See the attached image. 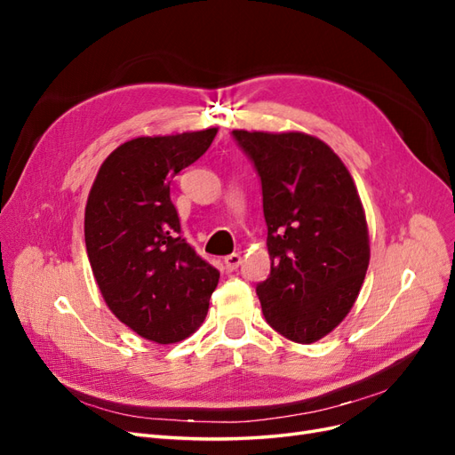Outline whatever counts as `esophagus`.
Wrapping results in <instances>:
<instances>
[{"label": "esophagus", "instance_id": "obj_1", "mask_svg": "<svg viewBox=\"0 0 455 455\" xmlns=\"http://www.w3.org/2000/svg\"><path fill=\"white\" fill-rule=\"evenodd\" d=\"M241 261H243L241 254H229V256L224 258V267H226L228 273H231V271H235L241 266Z\"/></svg>", "mask_w": 455, "mask_h": 455}]
</instances>
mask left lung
I'll return each mask as SVG.
<instances>
[{
  "label": "left lung",
  "instance_id": "1",
  "mask_svg": "<svg viewBox=\"0 0 455 455\" xmlns=\"http://www.w3.org/2000/svg\"><path fill=\"white\" fill-rule=\"evenodd\" d=\"M254 161L267 224L269 277L256 286L266 321L313 343L346 319L370 261L359 191L334 149L316 136L233 131Z\"/></svg>",
  "mask_w": 455,
  "mask_h": 455
}]
</instances>
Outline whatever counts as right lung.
Listing matches in <instances>:
<instances>
[{"mask_svg": "<svg viewBox=\"0 0 455 455\" xmlns=\"http://www.w3.org/2000/svg\"><path fill=\"white\" fill-rule=\"evenodd\" d=\"M218 129L139 136L100 164L85 206L94 281L117 319L156 343H176L203 324L220 271L180 237L172 178L196 163Z\"/></svg>", "mask_w": 455, "mask_h": 455, "instance_id": "add662e5", "label": "right lung"}]
</instances>
